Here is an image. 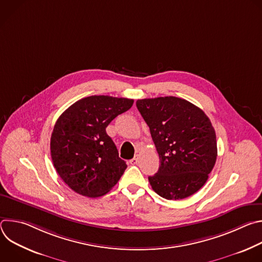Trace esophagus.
Masks as SVG:
<instances>
[{
	"instance_id": "1",
	"label": "esophagus",
	"mask_w": 262,
	"mask_h": 262,
	"mask_svg": "<svg viewBox=\"0 0 262 262\" xmlns=\"http://www.w3.org/2000/svg\"><path fill=\"white\" fill-rule=\"evenodd\" d=\"M138 161H139V156H138V155H136V156H135V158H134L133 160H130V162H129V163H130L132 165H136V164L138 163Z\"/></svg>"
}]
</instances>
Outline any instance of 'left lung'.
<instances>
[{
  "label": "left lung",
  "mask_w": 262,
  "mask_h": 262,
  "mask_svg": "<svg viewBox=\"0 0 262 262\" xmlns=\"http://www.w3.org/2000/svg\"><path fill=\"white\" fill-rule=\"evenodd\" d=\"M136 104L160 157L158 173L148 177L152 190L168 200L198 192L217 156L209 118L200 107L175 96L138 99Z\"/></svg>",
  "instance_id": "left-lung-1"
}]
</instances>
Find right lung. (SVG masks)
<instances>
[{
	"mask_svg": "<svg viewBox=\"0 0 262 262\" xmlns=\"http://www.w3.org/2000/svg\"><path fill=\"white\" fill-rule=\"evenodd\" d=\"M133 103L134 99L93 95L74 102L58 118L51 156L57 173L72 191L100 197L119 181L127 165L105 128Z\"/></svg>",
	"mask_w": 262,
	"mask_h": 262,
	"instance_id": "1",
	"label": "right lung"
}]
</instances>
